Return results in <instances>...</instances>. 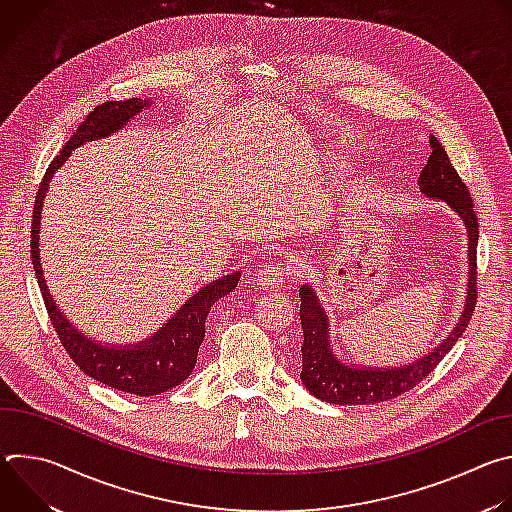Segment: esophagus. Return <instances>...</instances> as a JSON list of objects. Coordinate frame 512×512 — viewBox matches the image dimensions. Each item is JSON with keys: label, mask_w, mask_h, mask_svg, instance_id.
Wrapping results in <instances>:
<instances>
[{"label": "esophagus", "mask_w": 512, "mask_h": 512, "mask_svg": "<svg viewBox=\"0 0 512 512\" xmlns=\"http://www.w3.org/2000/svg\"><path fill=\"white\" fill-rule=\"evenodd\" d=\"M287 269L283 263H267L257 271V281L263 287H279L287 281Z\"/></svg>", "instance_id": "obj_1"}]
</instances>
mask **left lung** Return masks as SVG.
<instances>
[{
  "mask_svg": "<svg viewBox=\"0 0 512 512\" xmlns=\"http://www.w3.org/2000/svg\"><path fill=\"white\" fill-rule=\"evenodd\" d=\"M431 156L421 170L419 186L421 192L448 202L464 221L468 231V298L464 314L454 328V332L437 346L433 352L421 356L413 364L397 369H367V367H348L340 362L330 350L328 342V316L324 314L312 285L300 287V320L304 330L302 344V373L300 379L308 391L334 405H371L395 399L415 385H419L440 360L452 350L458 338L470 324V318L476 308L478 289H476V247H478V218L474 212V202L468 186L462 182L460 174L452 166L444 145L437 141L435 135L429 137Z\"/></svg>",
  "mask_w": 512,
  "mask_h": 512,
  "instance_id": "8db88e82",
  "label": "left lung"
}]
</instances>
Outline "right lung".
Segmentation results:
<instances>
[{"instance_id":"add662e5","label":"right lung","mask_w":512,"mask_h":512,"mask_svg":"<svg viewBox=\"0 0 512 512\" xmlns=\"http://www.w3.org/2000/svg\"><path fill=\"white\" fill-rule=\"evenodd\" d=\"M145 105L150 103H145L137 97H131L125 101H107L103 105H97L87 115V119L77 127L75 133H72V137L60 150V154L50 162L48 170L44 172V178L38 186V194L34 202L32 231H30L32 233L30 255L34 263L36 279L40 285V294L44 298V306L52 322V328L56 330L66 354L91 379H97L99 383L109 385L117 391L133 393L137 397H152V395L166 393L190 377L196 364L198 348L204 338L206 316L212 304L231 294V291L237 287L241 273L227 275L223 279L212 281L206 287H202L196 296H192L176 312V316L160 332H156V336L143 340L131 348L129 346L111 348V346H101L89 340L87 336H83L56 308L42 275L38 239H40V210H42L44 194L48 190V182L52 180V174L70 156V150L79 148V145H83L89 139H99L117 131L133 115H137Z\"/></svg>"}]
</instances>
